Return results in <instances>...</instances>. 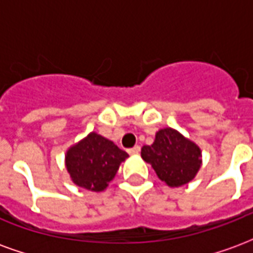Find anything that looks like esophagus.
I'll use <instances>...</instances> for the list:
<instances>
[{
  "label": "esophagus",
  "mask_w": 253,
  "mask_h": 253,
  "mask_svg": "<svg viewBox=\"0 0 253 253\" xmlns=\"http://www.w3.org/2000/svg\"><path fill=\"white\" fill-rule=\"evenodd\" d=\"M127 152H128L130 154H138L139 152H141V148H139V146H134V148L128 149Z\"/></svg>",
  "instance_id": "34e87169"
}]
</instances>
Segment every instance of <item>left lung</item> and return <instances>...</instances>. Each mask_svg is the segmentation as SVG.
Listing matches in <instances>:
<instances>
[{
	"label": "left lung",
	"mask_w": 253,
	"mask_h": 253,
	"mask_svg": "<svg viewBox=\"0 0 253 253\" xmlns=\"http://www.w3.org/2000/svg\"><path fill=\"white\" fill-rule=\"evenodd\" d=\"M141 156L152 165L160 180L169 187L190 183L202 165L201 148L172 127L156 132L154 142L143 146Z\"/></svg>",
	"instance_id": "left-lung-1"
}]
</instances>
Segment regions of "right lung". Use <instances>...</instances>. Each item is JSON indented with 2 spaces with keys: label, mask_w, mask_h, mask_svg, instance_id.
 I'll return each instance as SVG.
<instances>
[{
  "label": "right lung",
  "mask_w": 253,
  "mask_h": 253,
  "mask_svg": "<svg viewBox=\"0 0 253 253\" xmlns=\"http://www.w3.org/2000/svg\"><path fill=\"white\" fill-rule=\"evenodd\" d=\"M127 157L112 141L92 131L67 149L65 165L76 186L100 192L108 187Z\"/></svg>",
  "instance_id": "right-lung-1"
}]
</instances>
